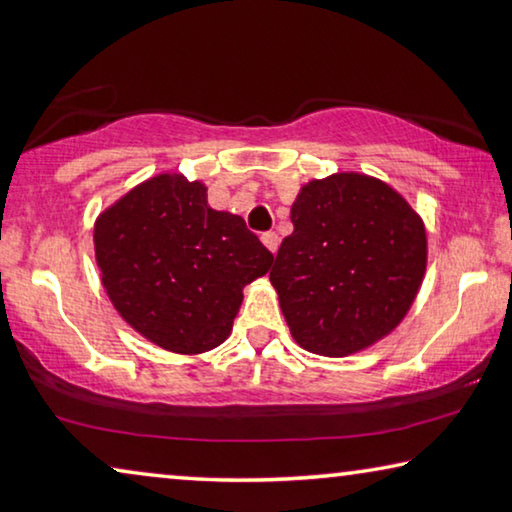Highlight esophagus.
<instances>
[{
    "instance_id": "34e87169",
    "label": "esophagus",
    "mask_w": 512,
    "mask_h": 512,
    "mask_svg": "<svg viewBox=\"0 0 512 512\" xmlns=\"http://www.w3.org/2000/svg\"><path fill=\"white\" fill-rule=\"evenodd\" d=\"M262 243L266 246V250H269V253H275V250H278L280 239H278V234H275V232H264Z\"/></svg>"
}]
</instances>
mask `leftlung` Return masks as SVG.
Returning a JSON list of instances; mask_svg holds the SVG:
<instances>
[{
    "mask_svg": "<svg viewBox=\"0 0 512 512\" xmlns=\"http://www.w3.org/2000/svg\"><path fill=\"white\" fill-rule=\"evenodd\" d=\"M294 232L271 285L305 351L346 358L387 337L415 303L428 264L426 225L378 177L332 173L300 186Z\"/></svg>",
    "mask_w": 512,
    "mask_h": 512,
    "instance_id": "8db88e82",
    "label": "left lung"
}]
</instances>
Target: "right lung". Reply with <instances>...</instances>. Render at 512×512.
<instances>
[{"mask_svg":"<svg viewBox=\"0 0 512 512\" xmlns=\"http://www.w3.org/2000/svg\"><path fill=\"white\" fill-rule=\"evenodd\" d=\"M93 246L116 312L177 355L221 346L243 287L273 264L241 216L216 212L207 205V184L180 173L148 177L100 212Z\"/></svg>","mask_w":512,"mask_h":512,"instance_id":"add662e5","label":"right lung"}]
</instances>
